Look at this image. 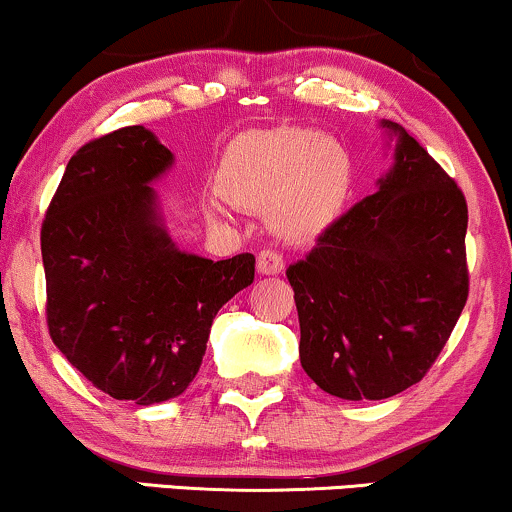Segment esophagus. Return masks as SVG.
<instances>
[{
    "instance_id": "esophagus-1",
    "label": "esophagus",
    "mask_w": 512,
    "mask_h": 512,
    "mask_svg": "<svg viewBox=\"0 0 512 512\" xmlns=\"http://www.w3.org/2000/svg\"><path fill=\"white\" fill-rule=\"evenodd\" d=\"M284 257L279 255V252L274 250H262L260 255H257V272L264 274V276H276L284 272Z\"/></svg>"
}]
</instances>
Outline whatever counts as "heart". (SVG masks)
I'll return each mask as SVG.
<instances>
[{
  "instance_id": "1",
  "label": "heart",
  "mask_w": 512,
  "mask_h": 512,
  "mask_svg": "<svg viewBox=\"0 0 512 512\" xmlns=\"http://www.w3.org/2000/svg\"><path fill=\"white\" fill-rule=\"evenodd\" d=\"M351 185L349 151L305 127L240 134L223 151L216 173V187L226 202L248 211L269 207L274 231L291 240L320 233L342 211Z\"/></svg>"
}]
</instances>
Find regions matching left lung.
Here are the masks:
<instances>
[{
    "instance_id": "8db88e82",
    "label": "left lung",
    "mask_w": 512,
    "mask_h": 512,
    "mask_svg": "<svg viewBox=\"0 0 512 512\" xmlns=\"http://www.w3.org/2000/svg\"><path fill=\"white\" fill-rule=\"evenodd\" d=\"M395 166L378 192L286 269L301 366L334 397L387 399L436 363L467 303V199L397 122Z\"/></svg>"
}]
</instances>
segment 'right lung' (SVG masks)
<instances>
[{
    "label": "right lung",
    "mask_w": 512,
    "mask_h": 512,
    "mask_svg": "<svg viewBox=\"0 0 512 512\" xmlns=\"http://www.w3.org/2000/svg\"><path fill=\"white\" fill-rule=\"evenodd\" d=\"M173 154L142 125L69 158L40 231L48 330L93 387L134 404L182 395L211 322L255 279V255L207 260L175 248L151 182Z\"/></svg>",
    "instance_id": "obj_1"
}]
</instances>
